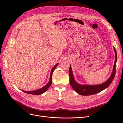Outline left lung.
Wrapping results in <instances>:
<instances>
[{
	"label": "left lung",
	"instance_id": "obj_1",
	"mask_svg": "<svg viewBox=\"0 0 123 123\" xmlns=\"http://www.w3.org/2000/svg\"><path fill=\"white\" fill-rule=\"evenodd\" d=\"M115 55V60L114 62V65L113 66V69L112 71V73L111 74L110 77L108 80L106 82L104 83L98 85H80L77 84L74 79V77L73 75V73L72 71V69L71 66H70L69 68V78H70V84L72 88L74 89V91H76L77 93L80 95H90L95 94L101 92L104 90L107 87L109 86V85L112 83L113 80L115 75V71H116V69H115V66H116V63L117 61V54L116 49L114 48Z\"/></svg>",
	"mask_w": 123,
	"mask_h": 123
}]
</instances>
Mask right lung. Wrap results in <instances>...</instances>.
I'll list each match as a JSON object with an SVG mask.
<instances>
[{
  "mask_svg": "<svg viewBox=\"0 0 123 123\" xmlns=\"http://www.w3.org/2000/svg\"><path fill=\"white\" fill-rule=\"evenodd\" d=\"M58 64H57L56 65H55L53 68L52 69L51 71V74H50V80L49 83H48L45 86L43 87V88H41L40 89H38V90H35V91H23L22 90L23 92L26 93H28V94H34V95H40L41 94H43V93H44V92H46L48 89L49 88V87L51 86L52 83V73L53 72V71H54V70L55 69V68H56V67L58 66Z\"/></svg>",
  "mask_w": 123,
  "mask_h": 123,
  "instance_id": "1",
  "label": "right lung"
}]
</instances>
